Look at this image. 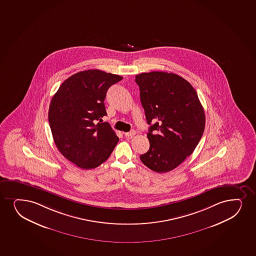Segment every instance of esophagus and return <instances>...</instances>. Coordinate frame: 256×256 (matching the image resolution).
<instances>
[{
    "mask_svg": "<svg viewBox=\"0 0 256 256\" xmlns=\"http://www.w3.org/2000/svg\"><path fill=\"white\" fill-rule=\"evenodd\" d=\"M136 134V132L134 131H132V132H124V136L126 137V138H132V137H134V136Z\"/></svg>",
    "mask_w": 256,
    "mask_h": 256,
    "instance_id": "esophagus-1",
    "label": "esophagus"
}]
</instances>
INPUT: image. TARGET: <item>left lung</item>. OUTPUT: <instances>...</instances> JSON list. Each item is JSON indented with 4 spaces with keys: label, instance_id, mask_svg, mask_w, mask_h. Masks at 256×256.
Returning <instances> with one entry per match:
<instances>
[{
    "label": "left lung",
    "instance_id": "8db88e82",
    "mask_svg": "<svg viewBox=\"0 0 256 256\" xmlns=\"http://www.w3.org/2000/svg\"><path fill=\"white\" fill-rule=\"evenodd\" d=\"M149 125L150 148L140 156L158 173L170 172L194 150L204 132V108L194 88L172 72H143L136 76Z\"/></svg>",
    "mask_w": 256,
    "mask_h": 256
}]
</instances>
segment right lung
Returning a JSON list of instances; mask_svg holds the SVG:
<instances>
[{
	"instance_id": "add662e5",
	"label": "right lung",
	"mask_w": 256,
	"mask_h": 256,
	"mask_svg": "<svg viewBox=\"0 0 256 256\" xmlns=\"http://www.w3.org/2000/svg\"><path fill=\"white\" fill-rule=\"evenodd\" d=\"M122 80L101 70H84L66 78L52 98L48 118L54 144L80 168L90 170L106 162L119 142L110 124L101 122L107 114L106 92Z\"/></svg>"
}]
</instances>
